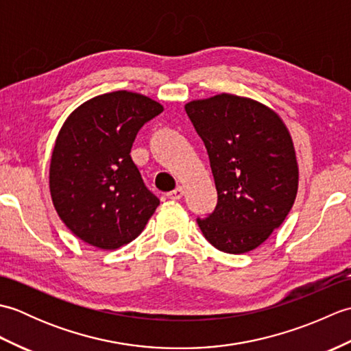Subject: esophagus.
Segmentation results:
<instances>
[{"label": "esophagus", "mask_w": 351, "mask_h": 351, "mask_svg": "<svg viewBox=\"0 0 351 351\" xmlns=\"http://www.w3.org/2000/svg\"><path fill=\"white\" fill-rule=\"evenodd\" d=\"M182 196H184V189L181 187V185H180V187H176L173 191L167 193V197L171 199V200H180Z\"/></svg>", "instance_id": "esophagus-1"}]
</instances>
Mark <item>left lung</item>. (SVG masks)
I'll return each instance as SVG.
<instances>
[{"instance_id": "8db88e82", "label": "left lung", "mask_w": 351, "mask_h": 351, "mask_svg": "<svg viewBox=\"0 0 351 351\" xmlns=\"http://www.w3.org/2000/svg\"><path fill=\"white\" fill-rule=\"evenodd\" d=\"M205 143L217 205L197 219L215 249L232 255L259 247L287 219L299 189V164L282 117L255 99L220 93L185 104Z\"/></svg>"}]
</instances>
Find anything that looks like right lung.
<instances>
[{
	"label": "right lung",
	"instance_id": "1",
	"mask_svg": "<svg viewBox=\"0 0 351 351\" xmlns=\"http://www.w3.org/2000/svg\"><path fill=\"white\" fill-rule=\"evenodd\" d=\"M164 107L128 90L81 104L57 134L49 162L52 205L71 232L102 250L137 238L160 205L131 160L138 130Z\"/></svg>",
	"mask_w": 351,
	"mask_h": 351
}]
</instances>
